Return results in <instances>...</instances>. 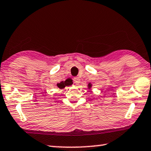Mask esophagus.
I'll list each match as a JSON object with an SVG mask.
<instances>
[{"label": "esophagus", "mask_w": 151, "mask_h": 151, "mask_svg": "<svg viewBox=\"0 0 151 151\" xmlns=\"http://www.w3.org/2000/svg\"><path fill=\"white\" fill-rule=\"evenodd\" d=\"M73 81H74V82L75 83H80V78H79V77H76V78H75L73 79Z\"/></svg>", "instance_id": "obj_1"}]
</instances>
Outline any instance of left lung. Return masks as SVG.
Masks as SVG:
<instances>
[{
    "label": "left lung",
    "mask_w": 151,
    "mask_h": 151,
    "mask_svg": "<svg viewBox=\"0 0 151 151\" xmlns=\"http://www.w3.org/2000/svg\"><path fill=\"white\" fill-rule=\"evenodd\" d=\"M92 88V84L90 83H89L88 84V89H90Z\"/></svg>",
    "instance_id": "obj_1"
}]
</instances>
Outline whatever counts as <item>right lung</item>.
Returning <instances> with one entry per match:
<instances>
[{"label": "right lung", "mask_w": 151, "mask_h": 151, "mask_svg": "<svg viewBox=\"0 0 151 151\" xmlns=\"http://www.w3.org/2000/svg\"><path fill=\"white\" fill-rule=\"evenodd\" d=\"M72 83H73L72 81H71V80H69V79H68V80H66L65 81H63V82H61L60 83H58L57 86L59 89L61 90V89L65 88V86H71Z\"/></svg>", "instance_id": "obj_1"}]
</instances>
